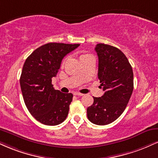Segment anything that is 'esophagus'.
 I'll use <instances>...</instances> for the list:
<instances>
[{"label":"esophagus","instance_id":"esophagus-1","mask_svg":"<svg viewBox=\"0 0 158 158\" xmlns=\"http://www.w3.org/2000/svg\"><path fill=\"white\" fill-rule=\"evenodd\" d=\"M74 95H76V96H82L84 94H80V93H75V94H74Z\"/></svg>","mask_w":158,"mask_h":158}]
</instances>
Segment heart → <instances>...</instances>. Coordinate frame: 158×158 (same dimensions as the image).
I'll return each instance as SVG.
<instances>
[{
  "mask_svg": "<svg viewBox=\"0 0 158 158\" xmlns=\"http://www.w3.org/2000/svg\"><path fill=\"white\" fill-rule=\"evenodd\" d=\"M89 55H90V54H82L80 55V56H79V58H80V60H81V59L85 58V56H89ZM64 61H63V63H64Z\"/></svg>",
  "mask_w": 158,
  "mask_h": 158,
  "instance_id": "obj_1",
  "label": "heart"
}]
</instances>
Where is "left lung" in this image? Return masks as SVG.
<instances>
[{"label":"left lung","instance_id":"left-lung-1","mask_svg":"<svg viewBox=\"0 0 158 158\" xmlns=\"http://www.w3.org/2000/svg\"><path fill=\"white\" fill-rule=\"evenodd\" d=\"M95 51L98 57V77L104 94L94 97L87 114L93 123L107 125L116 120L127 107L133 91V71L128 59L118 48L99 43Z\"/></svg>","mask_w":158,"mask_h":158}]
</instances>
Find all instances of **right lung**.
Returning <instances> with one entry per match:
<instances>
[{
	"label": "right lung",
	"instance_id": "right-lung-1",
	"mask_svg": "<svg viewBox=\"0 0 158 158\" xmlns=\"http://www.w3.org/2000/svg\"><path fill=\"white\" fill-rule=\"evenodd\" d=\"M79 46L49 43L26 60L20 79L23 97L32 116L43 124L58 125L68 116L73 94L54 90L51 79L57 74L62 59Z\"/></svg>",
	"mask_w": 158,
	"mask_h": 158
}]
</instances>
